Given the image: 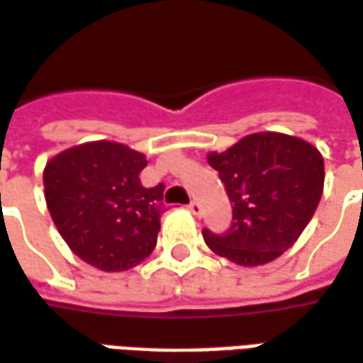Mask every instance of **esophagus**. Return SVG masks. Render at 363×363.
Here are the masks:
<instances>
[{"label":"esophagus","instance_id":"34e87169","mask_svg":"<svg viewBox=\"0 0 363 363\" xmlns=\"http://www.w3.org/2000/svg\"><path fill=\"white\" fill-rule=\"evenodd\" d=\"M189 210L192 212V214H194V216H199L200 212H202V206H200L199 200H192V202L189 204Z\"/></svg>","mask_w":363,"mask_h":363}]
</instances>
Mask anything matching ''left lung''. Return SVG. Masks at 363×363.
I'll list each match as a JSON object with an SVG mask.
<instances>
[{"label":"left lung","instance_id":"8db88e82","mask_svg":"<svg viewBox=\"0 0 363 363\" xmlns=\"http://www.w3.org/2000/svg\"><path fill=\"white\" fill-rule=\"evenodd\" d=\"M232 202L224 234L202 230L220 257L243 267L277 259L296 242L320 202L324 161L318 149L285 133H253L224 153H210Z\"/></svg>","mask_w":363,"mask_h":363}]
</instances>
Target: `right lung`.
Instances as JSON below:
<instances>
[{"instance_id":"obj_1","label":"right lung","mask_w":363,"mask_h":363,"mask_svg":"<svg viewBox=\"0 0 363 363\" xmlns=\"http://www.w3.org/2000/svg\"><path fill=\"white\" fill-rule=\"evenodd\" d=\"M145 155L111 141L72 147L45 167V199L68 247L102 271H128L155 250L164 184H141Z\"/></svg>"}]
</instances>
